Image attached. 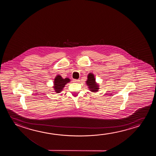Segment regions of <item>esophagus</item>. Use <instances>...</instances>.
<instances>
[{"label": "esophagus", "instance_id": "esophagus-1", "mask_svg": "<svg viewBox=\"0 0 156 156\" xmlns=\"http://www.w3.org/2000/svg\"><path fill=\"white\" fill-rule=\"evenodd\" d=\"M79 81H80V80H79V79H74L73 80V81L75 82V83H78V82H79Z\"/></svg>", "mask_w": 156, "mask_h": 156}]
</instances>
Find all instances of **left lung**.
Returning a JSON list of instances; mask_svg holds the SVG:
<instances>
[{
  "instance_id": "left-lung-1",
  "label": "left lung",
  "mask_w": 156,
  "mask_h": 156,
  "mask_svg": "<svg viewBox=\"0 0 156 156\" xmlns=\"http://www.w3.org/2000/svg\"><path fill=\"white\" fill-rule=\"evenodd\" d=\"M87 80L86 81V83L88 86L89 89L92 92H97L98 90V85H97L95 82V79L94 78V75L92 73H90L88 75Z\"/></svg>"
}]
</instances>
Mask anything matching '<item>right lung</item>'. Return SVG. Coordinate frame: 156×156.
<instances>
[{"mask_svg":"<svg viewBox=\"0 0 156 156\" xmlns=\"http://www.w3.org/2000/svg\"><path fill=\"white\" fill-rule=\"evenodd\" d=\"M70 81V79L66 78L63 79L61 76L58 75L54 80V88L56 93H60L62 91L65 85Z\"/></svg>","mask_w":156,"mask_h":156,"instance_id":"obj_1","label":"right lung"}]
</instances>
